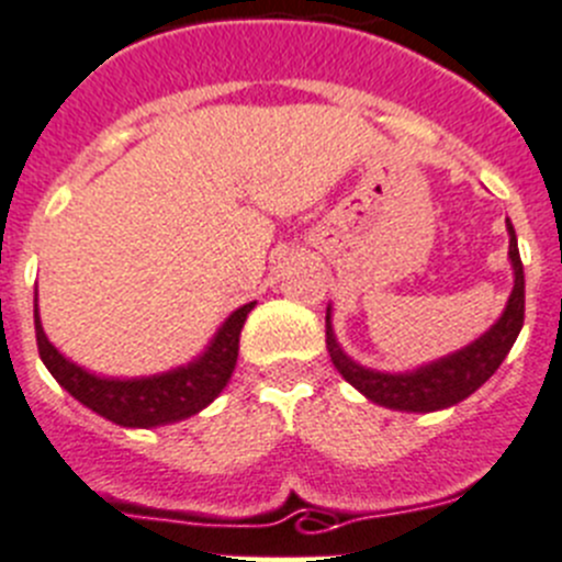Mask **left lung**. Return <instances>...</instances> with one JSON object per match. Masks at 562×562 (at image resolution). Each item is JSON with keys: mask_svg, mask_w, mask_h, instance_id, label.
<instances>
[{"mask_svg": "<svg viewBox=\"0 0 562 562\" xmlns=\"http://www.w3.org/2000/svg\"><path fill=\"white\" fill-rule=\"evenodd\" d=\"M509 231V259H513V270H516V286L509 295L504 315L498 317L496 326L471 342L462 351L451 353V357L431 362L426 368L415 370V373H379L357 364L342 353L331 331V315L326 312V348L331 353L334 368L342 373L348 384L368 395L373 404L390 406V409L401 412H435L446 409L451 404H460L471 393L482 387L504 362L513 342H516L518 331L524 326V265L518 256V239L513 223L507 220Z\"/></svg>", "mask_w": 562, "mask_h": 562, "instance_id": "obj_1", "label": "left lung"}]
</instances>
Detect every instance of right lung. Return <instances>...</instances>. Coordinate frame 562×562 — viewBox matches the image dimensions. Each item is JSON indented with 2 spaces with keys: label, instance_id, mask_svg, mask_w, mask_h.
Returning <instances> with one entry per match:
<instances>
[{
  "label": "right lung",
  "instance_id": "1",
  "mask_svg": "<svg viewBox=\"0 0 562 562\" xmlns=\"http://www.w3.org/2000/svg\"><path fill=\"white\" fill-rule=\"evenodd\" d=\"M254 306L256 303H245L236 308L198 362L172 370V373L150 375V379H100V375H91L71 364L46 339L38 321V308H35V342H38L41 362L55 375V382L69 390L80 404L113 424L150 429V426L189 418L223 393L234 373L236 357H239L241 326Z\"/></svg>",
  "mask_w": 562,
  "mask_h": 562
}]
</instances>
